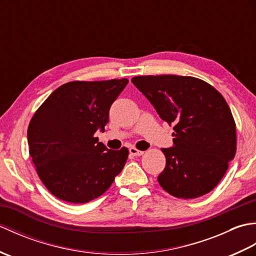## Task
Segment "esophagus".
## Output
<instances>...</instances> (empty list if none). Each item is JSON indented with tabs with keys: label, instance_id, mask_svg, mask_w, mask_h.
I'll return each instance as SVG.
<instances>
[{
	"label": "esophagus",
	"instance_id": "obj_1",
	"mask_svg": "<svg viewBox=\"0 0 256 256\" xmlns=\"http://www.w3.org/2000/svg\"><path fill=\"white\" fill-rule=\"evenodd\" d=\"M130 154L133 155V156H142L144 154L143 150H138L135 148H130Z\"/></svg>",
	"mask_w": 256,
	"mask_h": 256
}]
</instances>
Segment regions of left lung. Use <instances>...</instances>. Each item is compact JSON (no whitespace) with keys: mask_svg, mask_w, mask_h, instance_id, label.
<instances>
[{"mask_svg":"<svg viewBox=\"0 0 256 256\" xmlns=\"http://www.w3.org/2000/svg\"><path fill=\"white\" fill-rule=\"evenodd\" d=\"M132 82L160 118L174 124L172 148H162L166 156L157 178L162 188L182 199L210 192L236 150V122L224 98L194 77L138 76Z\"/></svg>","mask_w":256,"mask_h":256,"instance_id":"obj_1","label":"left lung"}]
</instances>
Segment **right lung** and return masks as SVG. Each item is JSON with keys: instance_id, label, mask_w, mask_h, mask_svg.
I'll list each match as a JSON object with an SVG mask.
<instances>
[{"instance_id": "1", "label": "right lung", "mask_w": 256, "mask_h": 256, "mask_svg": "<svg viewBox=\"0 0 256 256\" xmlns=\"http://www.w3.org/2000/svg\"><path fill=\"white\" fill-rule=\"evenodd\" d=\"M128 79L72 81L47 98L27 130L30 154L40 180L55 197L84 204L100 197L122 172L128 150H108L104 132L112 103Z\"/></svg>"}]
</instances>
